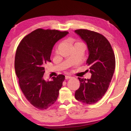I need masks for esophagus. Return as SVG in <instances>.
Segmentation results:
<instances>
[{
  "mask_svg": "<svg viewBox=\"0 0 131 131\" xmlns=\"http://www.w3.org/2000/svg\"><path fill=\"white\" fill-rule=\"evenodd\" d=\"M71 78V77H70V76H65V79H70Z\"/></svg>",
  "mask_w": 131,
  "mask_h": 131,
  "instance_id": "obj_1",
  "label": "esophagus"
}]
</instances>
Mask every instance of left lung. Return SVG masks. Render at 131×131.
I'll return each instance as SVG.
<instances>
[{
	"mask_svg": "<svg viewBox=\"0 0 131 131\" xmlns=\"http://www.w3.org/2000/svg\"><path fill=\"white\" fill-rule=\"evenodd\" d=\"M75 32L87 43L89 56L86 64L92 74L90 79L78 78L80 85L75 97L84 104H93L102 99L109 87L115 68V54L103 35L87 29Z\"/></svg>",
	"mask_w": 131,
	"mask_h": 131,
	"instance_id": "left-lung-1",
	"label": "left lung"
}]
</instances>
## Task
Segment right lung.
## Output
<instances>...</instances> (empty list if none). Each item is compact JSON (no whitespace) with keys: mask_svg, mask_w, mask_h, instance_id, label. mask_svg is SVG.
Here are the masks:
<instances>
[{"mask_svg":"<svg viewBox=\"0 0 131 131\" xmlns=\"http://www.w3.org/2000/svg\"><path fill=\"white\" fill-rule=\"evenodd\" d=\"M68 31L38 29L25 36L16 50L15 68L19 87L26 99L39 110H46L56 101L65 80L63 75L44 79V65L51 62L55 43Z\"/></svg>","mask_w":131,"mask_h":131,"instance_id":"obj_1","label":"right lung"}]
</instances>
